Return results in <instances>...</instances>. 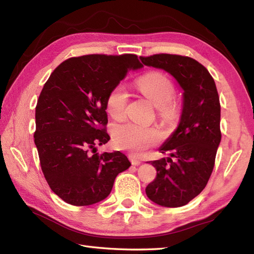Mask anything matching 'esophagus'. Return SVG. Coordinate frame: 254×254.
<instances>
[{"label": "esophagus", "instance_id": "1", "mask_svg": "<svg viewBox=\"0 0 254 254\" xmlns=\"http://www.w3.org/2000/svg\"><path fill=\"white\" fill-rule=\"evenodd\" d=\"M128 158H130V160H131V163H132V165H133V166H138V165H141V163H142L141 160L137 159L136 157H134L133 155H130V156H128Z\"/></svg>", "mask_w": 254, "mask_h": 254}]
</instances>
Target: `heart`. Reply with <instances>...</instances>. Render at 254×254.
<instances>
[{"mask_svg":"<svg viewBox=\"0 0 254 254\" xmlns=\"http://www.w3.org/2000/svg\"><path fill=\"white\" fill-rule=\"evenodd\" d=\"M137 88L158 108L161 117L171 119L176 115V108L170 101L174 96V86L170 79L160 72H150L136 80ZM128 93L126 86L118 84L106 99V109L113 119L126 116ZM112 143L118 149L127 150L134 156H139L153 145L157 144L161 135L155 127H144L136 123L117 124L111 128Z\"/></svg>","mask_w":254,"mask_h":254,"instance_id":"1","label":"heart"}]
</instances>
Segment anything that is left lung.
I'll use <instances>...</instances> for the list:
<instances>
[{"label":"left lung","instance_id":"8db88e82","mask_svg":"<svg viewBox=\"0 0 254 254\" xmlns=\"http://www.w3.org/2000/svg\"><path fill=\"white\" fill-rule=\"evenodd\" d=\"M139 59L144 65L169 73L183 91L179 124L159 148L170 156L152 161L157 176L145 189L150 201L160 206L180 207L203 191L214 168L222 139L216 85L192 58L161 53Z\"/></svg>","mask_w":254,"mask_h":254}]
</instances>
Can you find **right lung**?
I'll return each mask as SVG.
<instances>
[{
    "mask_svg": "<svg viewBox=\"0 0 254 254\" xmlns=\"http://www.w3.org/2000/svg\"><path fill=\"white\" fill-rule=\"evenodd\" d=\"M135 55H89L67 59L50 75L36 107L35 144L51 190L75 206L109 195L116 177L131 166L121 152L96 153L110 136L106 99L131 69Z\"/></svg>",
    "mask_w": 254,
    "mask_h": 254,
    "instance_id": "right-lung-1",
    "label": "right lung"
}]
</instances>
